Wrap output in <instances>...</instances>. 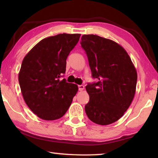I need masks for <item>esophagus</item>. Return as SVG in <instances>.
<instances>
[{"mask_svg":"<svg viewBox=\"0 0 158 158\" xmlns=\"http://www.w3.org/2000/svg\"><path fill=\"white\" fill-rule=\"evenodd\" d=\"M78 88H79V90H80V91H82V90L84 89V85H78Z\"/></svg>","mask_w":158,"mask_h":158,"instance_id":"34e87169","label":"esophagus"}]
</instances>
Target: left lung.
<instances>
[{"label": "left lung", "instance_id": "8db88e82", "mask_svg": "<svg viewBox=\"0 0 158 158\" xmlns=\"http://www.w3.org/2000/svg\"><path fill=\"white\" fill-rule=\"evenodd\" d=\"M81 44L89 59L93 78L85 90L90 100L85 111L90 121L106 125L123 116L135 97L137 73L121 45L96 35H84Z\"/></svg>", "mask_w": 158, "mask_h": 158}]
</instances>
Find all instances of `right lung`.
Returning a JSON list of instances; mask_svg holds the SVG:
<instances>
[{
  "instance_id": "right-lung-1",
  "label": "right lung",
  "mask_w": 158,
  "mask_h": 158,
  "mask_svg": "<svg viewBox=\"0 0 158 158\" xmlns=\"http://www.w3.org/2000/svg\"><path fill=\"white\" fill-rule=\"evenodd\" d=\"M80 34H58L42 40L25 56L19 73L25 102L40 118L53 121L68 111L78 91L66 82V59L79 42Z\"/></svg>"
}]
</instances>
